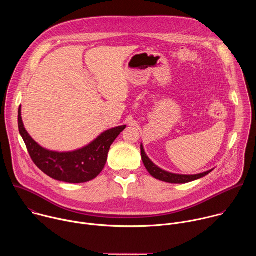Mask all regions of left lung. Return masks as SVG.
<instances>
[{
    "label": "left lung",
    "instance_id": "8db88e82",
    "mask_svg": "<svg viewBox=\"0 0 256 256\" xmlns=\"http://www.w3.org/2000/svg\"><path fill=\"white\" fill-rule=\"evenodd\" d=\"M140 155H142V163L146 167V169L148 170V172L156 179H159L161 181L169 182V184H188V182L200 179L208 173H210L214 169H210L208 171L198 173V174H192V175H186V174H176L172 172H168L166 170H163L162 168L158 167L156 164L152 162V160L146 154L144 150V146L140 144Z\"/></svg>",
    "mask_w": 256,
    "mask_h": 256
}]
</instances>
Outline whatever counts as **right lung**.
Listing matches in <instances>:
<instances>
[{
    "instance_id": "right-lung-1",
    "label": "right lung",
    "mask_w": 256,
    "mask_h": 256,
    "mask_svg": "<svg viewBox=\"0 0 256 256\" xmlns=\"http://www.w3.org/2000/svg\"><path fill=\"white\" fill-rule=\"evenodd\" d=\"M18 128L31 159L44 173L68 184H84L96 178L103 170L110 146L126 126L107 130L84 147L68 152L48 150L36 142L25 130L21 105L18 110Z\"/></svg>"
}]
</instances>
